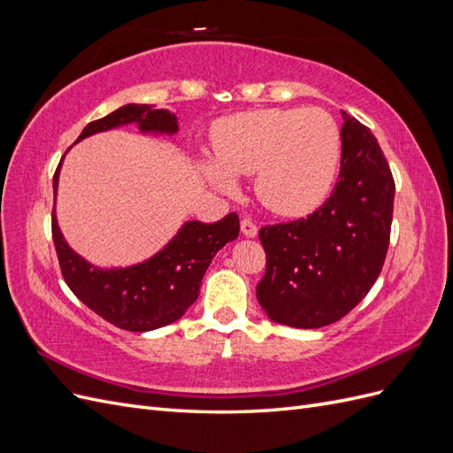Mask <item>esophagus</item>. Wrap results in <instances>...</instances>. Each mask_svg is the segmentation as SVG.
Returning a JSON list of instances; mask_svg holds the SVG:
<instances>
[{
    "label": "esophagus",
    "instance_id": "1",
    "mask_svg": "<svg viewBox=\"0 0 453 453\" xmlns=\"http://www.w3.org/2000/svg\"><path fill=\"white\" fill-rule=\"evenodd\" d=\"M242 234L245 238H255L258 234V228L257 225L251 221V219H243L242 221Z\"/></svg>",
    "mask_w": 453,
    "mask_h": 453
}]
</instances>
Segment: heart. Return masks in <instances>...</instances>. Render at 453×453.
Here are the masks:
<instances>
[{"label": "heart", "mask_w": 453, "mask_h": 453, "mask_svg": "<svg viewBox=\"0 0 453 453\" xmlns=\"http://www.w3.org/2000/svg\"><path fill=\"white\" fill-rule=\"evenodd\" d=\"M215 156L200 158L203 180L221 193L255 173V193L268 210L300 215L331 190L342 160V134L323 109H257L221 120Z\"/></svg>", "instance_id": "b5f03b06"}]
</instances>
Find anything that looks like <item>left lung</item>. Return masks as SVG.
<instances>
[{"instance_id":"obj_1","label":"left lung","mask_w":453,"mask_h":453,"mask_svg":"<svg viewBox=\"0 0 453 453\" xmlns=\"http://www.w3.org/2000/svg\"><path fill=\"white\" fill-rule=\"evenodd\" d=\"M338 183L318 211L260 228L266 273L257 300L268 318L319 328L344 318L378 280L389 248L395 181L374 134L342 111Z\"/></svg>"}]
</instances>
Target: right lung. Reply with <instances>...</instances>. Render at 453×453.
<instances>
[{
  "label": "right lung",
  "mask_w": 453,
  "mask_h": 453,
  "mask_svg": "<svg viewBox=\"0 0 453 453\" xmlns=\"http://www.w3.org/2000/svg\"><path fill=\"white\" fill-rule=\"evenodd\" d=\"M127 125H135L142 134L153 135L180 132L177 117L168 109L127 104L87 125L75 143L88 135ZM62 160L52 180L54 196L58 193ZM238 234L240 219L236 213H228L211 225L185 221L153 257L125 268H102L72 250L58 226L57 210H52V240L67 287L100 318L132 333L155 331L181 319L196 303L203 273L213 257Z\"/></svg>",
  "instance_id": "right-lung-1"
}]
</instances>
